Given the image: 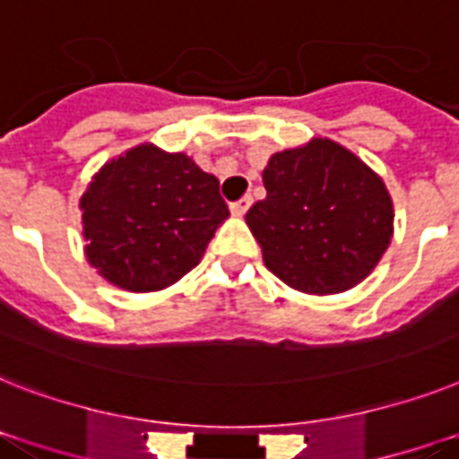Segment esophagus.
I'll list each match as a JSON object with an SVG mask.
<instances>
[{
	"label": "esophagus",
	"mask_w": 459,
	"mask_h": 459,
	"mask_svg": "<svg viewBox=\"0 0 459 459\" xmlns=\"http://www.w3.org/2000/svg\"><path fill=\"white\" fill-rule=\"evenodd\" d=\"M249 204H252V197L245 195L240 197V200H236V203H230V212H233L236 217H242V214L249 210Z\"/></svg>",
	"instance_id": "34e87169"
}]
</instances>
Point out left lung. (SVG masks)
I'll use <instances>...</instances> for the list:
<instances>
[{"label": "left lung", "mask_w": 459, "mask_h": 459, "mask_svg": "<svg viewBox=\"0 0 459 459\" xmlns=\"http://www.w3.org/2000/svg\"><path fill=\"white\" fill-rule=\"evenodd\" d=\"M264 186L245 219L266 268L290 288L344 292L389 247L394 207L382 178L334 141L275 152Z\"/></svg>", "instance_id": "1"}]
</instances>
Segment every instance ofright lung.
<instances>
[{"mask_svg":"<svg viewBox=\"0 0 459 459\" xmlns=\"http://www.w3.org/2000/svg\"><path fill=\"white\" fill-rule=\"evenodd\" d=\"M80 207L89 264L132 292L162 290L188 273L229 217L214 174L155 145L108 162Z\"/></svg>","mask_w":459,"mask_h":459,"instance_id":"1","label":"right lung"}]
</instances>
